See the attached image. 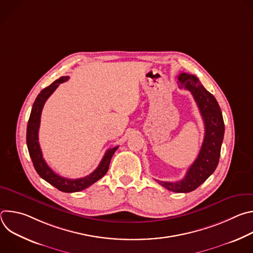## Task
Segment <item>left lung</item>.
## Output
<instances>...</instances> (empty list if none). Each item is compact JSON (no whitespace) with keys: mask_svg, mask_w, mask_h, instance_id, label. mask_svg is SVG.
<instances>
[{"mask_svg":"<svg viewBox=\"0 0 253 253\" xmlns=\"http://www.w3.org/2000/svg\"><path fill=\"white\" fill-rule=\"evenodd\" d=\"M178 81L181 88L192 94L199 108L205 127L204 140L197 158L182 180L166 182L155 179V181L170 191L187 193L200 186L217 167L224 136V122L217 101L203 87L196 76L181 73L178 76Z\"/></svg>","mask_w":253,"mask_h":253,"instance_id":"obj_1","label":"left lung"}]
</instances>
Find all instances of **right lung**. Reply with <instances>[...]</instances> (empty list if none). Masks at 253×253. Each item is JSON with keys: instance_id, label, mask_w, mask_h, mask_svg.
I'll return each mask as SVG.
<instances>
[{"instance_id": "obj_1", "label": "right lung", "mask_w": 253, "mask_h": 253, "mask_svg": "<svg viewBox=\"0 0 253 253\" xmlns=\"http://www.w3.org/2000/svg\"><path fill=\"white\" fill-rule=\"evenodd\" d=\"M69 79L68 76H63L53 82L50 86L43 89L40 94L36 98L33 107L31 115L28 121L27 126V146L29 150L30 157L33 161V165L37 171V173L44 179L48 183L59 189L63 192H78L81 190L86 189L87 187L91 186L93 183L98 181L101 179L109 169L110 161L115 153V151L118 149L119 146H116L114 148L108 149L105 153L104 157L102 158L100 164L98 167L89 175L78 178V179H69L62 177L58 174H56L46 163V161L43 158V154L40 148L39 144V127H40V120H41V114L45 102L47 99L53 94V92L57 89V87L63 83L66 82Z\"/></svg>"}]
</instances>
